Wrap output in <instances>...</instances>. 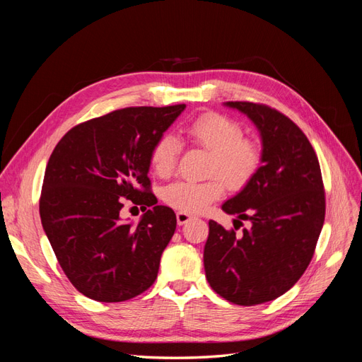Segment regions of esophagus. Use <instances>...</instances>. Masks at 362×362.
<instances>
[{
  "mask_svg": "<svg viewBox=\"0 0 362 362\" xmlns=\"http://www.w3.org/2000/svg\"><path fill=\"white\" fill-rule=\"evenodd\" d=\"M193 216L189 214V213H182V211H178L177 213V222L178 225H185L189 221H192Z\"/></svg>",
  "mask_w": 362,
  "mask_h": 362,
  "instance_id": "esophagus-1",
  "label": "esophagus"
}]
</instances>
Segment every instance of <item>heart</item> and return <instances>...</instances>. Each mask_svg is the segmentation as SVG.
Returning <instances> with one entry per match:
<instances>
[{
    "mask_svg": "<svg viewBox=\"0 0 362 362\" xmlns=\"http://www.w3.org/2000/svg\"><path fill=\"white\" fill-rule=\"evenodd\" d=\"M185 134L194 146L210 151L205 181L181 180L163 190L164 204L182 213H201L221 199L226 185L242 190L249 185L262 166V148L254 139L245 137V129L234 119L208 112L185 127ZM181 141L173 134L160 136L151 149V166L160 178H169L178 166Z\"/></svg>",
    "mask_w": 362,
    "mask_h": 362,
    "instance_id": "1",
    "label": "heart"
}]
</instances>
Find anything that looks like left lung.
Returning <instances> with one entry per match:
<instances>
[{"instance_id": "8db88e82", "label": "left lung", "mask_w": 362, "mask_h": 362, "mask_svg": "<svg viewBox=\"0 0 362 362\" xmlns=\"http://www.w3.org/2000/svg\"><path fill=\"white\" fill-rule=\"evenodd\" d=\"M226 105L254 120L264 158L254 181L222 205L238 216L234 228L208 223L204 267L218 296L250 306L279 298L310 266L325 222V187L315 151L290 117L259 103ZM242 220L251 228L237 235Z\"/></svg>"}]
</instances>
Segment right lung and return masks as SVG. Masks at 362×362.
Masks as SVG:
<instances>
[{"label":"right lung","instance_id":"obj_1","mask_svg":"<svg viewBox=\"0 0 362 362\" xmlns=\"http://www.w3.org/2000/svg\"><path fill=\"white\" fill-rule=\"evenodd\" d=\"M185 104L127 107L75 125L54 148L39 201L42 226L72 286L98 302H124L156 282L177 228L156 205L151 149ZM131 200L151 211L133 227L118 214Z\"/></svg>","mask_w":362,"mask_h":362}]
</instances>
